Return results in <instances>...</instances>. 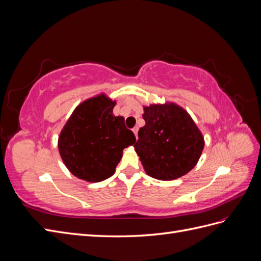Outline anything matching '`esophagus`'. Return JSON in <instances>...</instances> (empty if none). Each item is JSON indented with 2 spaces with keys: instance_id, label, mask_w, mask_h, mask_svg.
<instances>
[{
  "instance_id": "obj_1",
  "label": "esophagus",
  "mask_w": 261,
  "mask_h": 261,
  "mask_svg": "<svg viewBox=\"0 0 261 261\" xmlns=\"http://www.w3.org/2000/svg\"><path fill=\"white\" fill-rule=\"evenodd\" d=\"M133 133L135 134L136 139H138V136H137V133H138V127H137V126H136V127H134V128H133Z\"/></svg>"
}]
</instances>
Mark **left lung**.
<instances>
[{"mask_svg":"<svg viewBox=\"0 0 261 261\" xmlns=\"http://www.w3.org/2000/svg\"><path fill=\"white\" fill-rule=\"evenodd\" d=\"M144 127L135 150L149 176L172 180L185 175L198 162L204 146L202 134L187 111L172 103L144 107Z\"/></svg>","mask_w":261,"mask_h":261,"instance_id":"8db88e82","label":"left lung"}]
</instances>
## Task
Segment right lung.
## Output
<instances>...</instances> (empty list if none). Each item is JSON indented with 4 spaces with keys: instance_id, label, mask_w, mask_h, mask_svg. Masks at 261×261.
Instances as JSON below:
<instances>
[{
    "instance_id": "add662e5",
    "label": "right lung",
    "mask_w": 261,
    "mask_h": 261,
    "mask_svg": "<svg viewBox=\"0 0 261 261\" xmlns=\"http://www.w3.org/2000/svg\"><path fill=\"white\" fill-rule=\"evenodd\" d=\"M116 102L101 93L78 106L61 130L63 162L76 177L97 183L112 176L123 150L136 138L123 116L113 115Z\"/></svg>"
}]
</instances>
